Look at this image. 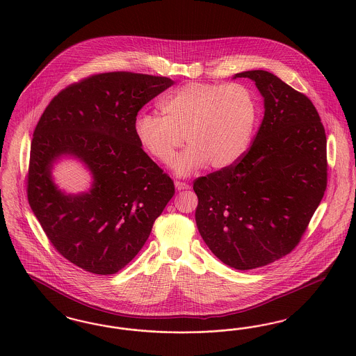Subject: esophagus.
<instances>
[{
    "label": "esophagus",
    "instance_id": "esophagus-1",
    "mask_svg": "<svg viewBox=\"0 0 356 356\" xmlns=\"http://www.w3.org/2000/svg\"><path fill=\"white\" fill-rule=\"evenodd\" d=\"M175 186H176L177 191H184V189H189V188H191L189 184L183 183V181H175Z\"/></svg>",
    "mask_w": 356,
    "mask_h": 356
}]
</instances>
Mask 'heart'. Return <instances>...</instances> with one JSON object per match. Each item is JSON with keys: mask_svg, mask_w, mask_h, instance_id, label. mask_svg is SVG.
<instances>
[{"mask_svg": "<svg viewBox=\"0 0 356 356\" xmlns=\"http://www.w3.org/2000/svg\"><path fill=\"white\" fill-rule=\"evenodd\" d=\"M161 116L143 112L135 120L138 144L156 160L170 164L184 140L189 145L173 163L179 176L209 164L225 170L250 149L259 104L247 85L188 83L160 104Z\"/></svg>", "mask_w": 356, "mask_h": 356, "instance_id": "obj_1", "label": "heart"}]
</instances>
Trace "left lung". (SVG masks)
Masks as SVG:
<instances>
[{"label":"left lung","instance_id":"obj_1","mask_svg":"<svg viewBox=\"0 0 356 356\" xmlns=\"http://www.w3.org/2000/svg\"><path fill=\"white\" fill-rule=\"evenodd\" d=\"M254 81L264 118L235 165L199 177L195 219L208 248L245 271L289 254L300 241L327 186V140L311 100L267 70Z\"/></svg>","mask_w":356,"mask_h":356}]
</instances>
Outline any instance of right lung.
<instances>
[{
    "mask_svg": "<svg viewBox=\"0 0 356 356\" xmlns=\"http://www.w3.org/2000/svg\"><path fill=\"white\" fill-rule=\"evenodd\" d=\"M173 84L131 72L95 74L61 90L34 129L28 200L53 247L85 271L124 268L175 195L172 179L134 132L138 111ZM63 158L91 173L88 191L68 194L54 183V164Z\"/></svg>",
    "mask_w": 356,
    "mask_h": 356,
    "instance_id": "1",
    "label": "right lung"
}]
</instances>
